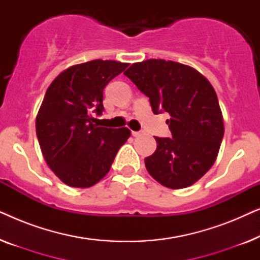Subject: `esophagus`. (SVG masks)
I'll use <instances>...</instances> for the list:
<instances>
[{
  "label": "esophagus",
  "mask_w": 260,
  "mask_h": 260,
  "mask_svg": "<svg viewBox=\"0 0 260 260\" xmlns=\"http://www.w3.org/2000/svg\"><path fill=\"white\" fill-rule=\"evenodd\" d=\"M142 135H143L142 131H133V136L134 137H140V136H142Z\"/></svg>",
  "instance_id": "1"
}]
</instances>
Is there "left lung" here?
Segmentation results:
<instances>
[{
	"label": "left lung",
	"mask_w": 260,
	"mask_h": 260,
	"mask_svg": "<svg viewBox=\"0 0 260 260\" xmlns=\"http://www.w3.org/2000/svg\"><path fill=\"white\" fill-rule=\"evenodd\" d=\"M124 74L149 97L155 115H170L172 138L155 137L157 148L145 168L165 187L191 186L214 165L223 137L214 88L193 67L162 59L134 63Z\"/></svg>",
	"instance_id": "1"
}]
</instances>
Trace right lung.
<instances>
[{
	"mask_svg": "<svg viewBox=\"0 0 260 260\" xmlns=\"http://www.w3.org/2000/svg\"><path fill=\"white\" fill-rule=\"evenodd\" d=\"M129 63L92 60L63 71L46 91L37 117L42 155L63 183L87 188L109 173L119 148L130 137L126 127L97 126L103 91Z\"/></svg>",
	"mask_w": 260,
	"mask_h": 260,
	"instance_id": "1",
	"label": "right lung"
}]
</instances>
